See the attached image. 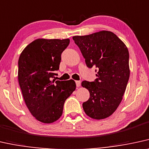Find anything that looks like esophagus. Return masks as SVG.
Returning a JSON list of instances; mask_svg holds the SVG:
<instances>
[{
  "label": "esophagus",
  "instance_id": "obj_1",
  "mask_svg": "<svg viewBox=\"0 0 149 149\" xmlns=\"http://www.w3.org/2000/svg\"><path fill=\"white\" fill-rule=\"evenodd\" d=\"M80 81H79V80H76V86L77 87H79V86H80Z\"/></svg>",
  "mask_w": 149,
  "mask_h": 149
}]
</instances>
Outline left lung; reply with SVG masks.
<instances>
[{
    "mask_svg": "<svg viewBox=\"0 0 149 149\" xmlns=\"http://www.w3.org/2000/svg\"><path fill=\"white\" fill-rule=\"evenodd\" d=\"M88 68L95 67L97 78L84 80L90 97L82 104L90 118L101 120L113 113L122 100L129 79V54L126 45L111 31H102L73 37Z\"/></svg>",
    "mask_w": 149,
    "mask_h": 149,
    "instance_id": "1",
    "label": "left lung"
}]
</instances>
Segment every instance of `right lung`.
Instances as JSON below:
<instances>
[{
  "mask_svg": "<svg viewBox=\"0 0 149 149\" xmlns=\"http://www.w3.org/2000/svg\"><path fill=\"white\" fill-rule=\"evenodd\" d=\"M69 44V39H37L24 48L18 60V82L25 104L43 123L61 118L65 100L76 89L74 80L54 79Z\"/></svg>",
  "mask_w": 149,
  "mask_h": 149,
  "instance_id": "1",
  "label": "right lung"
}]
</instances>
